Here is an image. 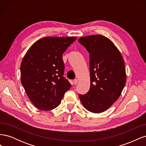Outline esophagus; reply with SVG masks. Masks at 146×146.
I'll return each instance as SVG.
<instances>
[{"label": "esophagus", "instance_id": "esophagus-1", "mask_svg": "<svg viewBox=\"0 0 146 146\" xmlns=\"http://www.w3.org/2000/svg\"><path fill=\"white\" fill-rule=\"evenodd\" d=\"M78 82V79H75V80H74V85H77Z\"/></svg>", "mask_w": 146, "mask_h": 146}]
</instances>
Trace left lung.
Instances as JSON below:
<instances>
[{"mask_svg": "<svg viewBox=\"0 0 146 146\" xmlns=\"http://www.w3.org/2000/svg\"><path fill=\"white\" fill-rule=\"evenodd\" d=\"M78 42L90 53V88L79 94L83 107L92 113L105 111L118 99L126 83L125 64L120 51L101 35L81 37Z\"/></svg>", "mask_w": 146, "mask_h": 146, "instance_id": "left-lung-1", "label": "left lung"}]
</instances>
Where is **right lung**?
Masks as SVG:
<instances>
[{"instance_id":"obj_1","label":"right lung","mask_w":146,"mask_h":146,"mask_svg":"<svg viewBox=\"0 0 146 146\" xmlns=\"http://www.w3.org/2000/svg\"><path fill=\"white\" fill-rule=\"evenodd\" d=\"M76 36H47L34 42L21 64V80L32 103L46 111L58 107L71 85L63 77V53Z\"/></svg>"}]
</instances>
